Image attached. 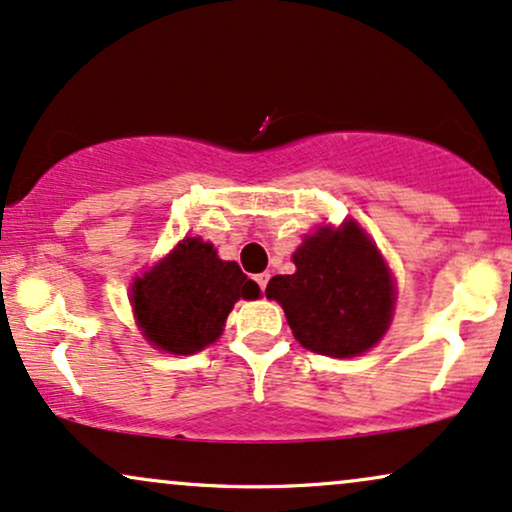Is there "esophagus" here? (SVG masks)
I'll return each mask as SVG.
<instances>
[{"label":"esophagus","mask_w":512,"mask_h":512,"mask_svg":"<svg viewBox=\"0 0 512 512\" xmlns=\"http://www.w3.org/2000/svg\"><path fill=\"white\" fill-rule=\"evenodd\" d=\"M268 280H270V275H268V273H261V275H256V282H258V287H261V292H263V289L268 287Z\"/></svg>","instance_id":"1"}]
</instances>
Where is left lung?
Masks as SVG:
<instances>
[{"label":"left lung","mask_w":512,"mask_h":512,"mask_svg":"<svg viewBox=\"0 0 512 512\" xmlns=\"http://www.w3.org/2000/svg\"><path fill=\"white\" fill-rule=\"evenodd\" d=\"M294 275H275L266 296L280 301L296 342L334 358L368 351L382 339L394 282L356 223L320 227L294 254Z\"/></svg>","instance_id":"obj_1"}]
</instances>
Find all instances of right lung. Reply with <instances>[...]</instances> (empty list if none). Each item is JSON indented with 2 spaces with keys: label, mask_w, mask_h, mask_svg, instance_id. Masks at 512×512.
I'll use <instances>...</instances> for the list:
<instances>
[{
  "label": "right lung",
  "mask_w": 512,
  "mask_h": 512,
  "mask_svg": "<svg viewBox=\"0 0 512 512\" xmlns=\"http://www.w3.org/2000/svg\"><path fill=\"white\" fill-rule=\"evenodd\" d=\"M258 285L235 261H220L201 239H182L151 273L132 285V308L144 337L170 353H197L216 342L239 296Z\"/></svg>",
  "instance_id": "1"
}]
</instances>
